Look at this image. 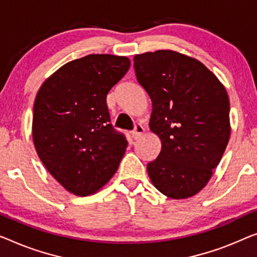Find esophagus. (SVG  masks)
Instances as JSON below:
<instances>
[{"label":"esophagus","mask_w":257,"mask_h":257,"mask_svg":"<svg viewBox=\"0 0 257 257\" xmlns=\"http://www.w3.org/2000/svg\"><path fill=\"white\" fill-rule=\"evenodd\" d=\"M144 133V128L142 124H135V127H134V130L132 132V137L134 140H137L140 139V137L143 135Z\"/></svg>","instance_id":"esophagus-1"}]
</instances>
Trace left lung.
<instances>
[{
    "instance_id": "8db88e82",
    "label": "left lung",
    "mask_w": 257,
    "mask_h": 257,
    "mask_svg": "<svg viewBox=\"0 0 257 257\" xmlns=\"http://www.w3.org/2000/svg\"><path fill=\"white\" fill-rule=\"evenodd\" d=\"M136 78L152 101L150 130L162 142L148 173L160 193L180 200L204 188L227 147L229 100L200 61L173 51L134 57Z\"/></svg>"
}]
</instances>
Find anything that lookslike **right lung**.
Segmentation results:
<instances>
[{"label":"right lung","mask_w":257,"mask_h":257,"mask_svg":"<svg viewBox=\"0 0 257 257\" xmlns=\"http://www.w3.org/2000/svg\"><path fill=\"white\" fill-rule=\"evenodd\" d=\"M130 67L125 56L90 54L45 80L33 106L38 156L77 196L94 194L115 174L128 142L110 124L106 97Z\"/></svg>","instance_id":"1"}]
</instances>
